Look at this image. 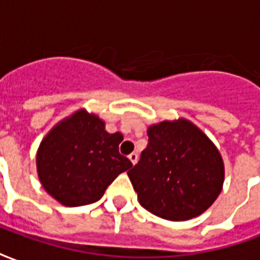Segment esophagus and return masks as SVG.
I'll list each match as a JSON object with an SVG mask.
<instances>
[{"label": "esophagus", "mask_w": 260, "mask_h": 260, "mask_svg": "<svg viewBox=\"0 0 260 260\" xmlns=\"http://www.w3.org/2000/svg\"><path fill=\"white\" fill-rule=\"evenodd\" d=\"M128 157H129L131 163H132V164H136V161H138V154H136L135 152L131 153V154H129V156H128Z\"/></svg>", "instance_id": "esophagus-1"}]
</instances>
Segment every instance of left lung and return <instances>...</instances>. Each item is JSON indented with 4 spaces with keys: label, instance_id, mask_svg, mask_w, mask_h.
<instances>
[{
    "label": "left lung",
    "instance_id": "obj_1",
    "mask_svg": "<svg viewBox=\"0 0 260 260\" xmlns=\"http://www.w3.org/2000/svg\"><path fill=\"white\" fill-rule=\"evenodd\" d=\"M147 136L141 160L128 171L141 206L171 221L189 220L207 210L224 182L217 147L184 118L150 125Z\"/></svg>",
    "mask_w": 260,
    "mask_h": 260
}]
</instances>
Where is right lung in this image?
Wrapping results in <instances>:
<instances>
[{
    "instance_id": "right-lung-1",
    "label": "right lung",
    "mask_w": 260,
    "mask_h": 260,
    "mask_svg": "<svg viewBox=\"0 0 260 260\" xmlns=\"http://www.w3.org/2000/svg\"><path fill=\"white\" fill-rule=\"evenodd\" d=\"M119 132L108 134L104 121L78 110L54 126L37 150L36 164L43 188L68 207L97 202L121 173L132 167L119 154Z\"/></svg>"
}]
</instances>
